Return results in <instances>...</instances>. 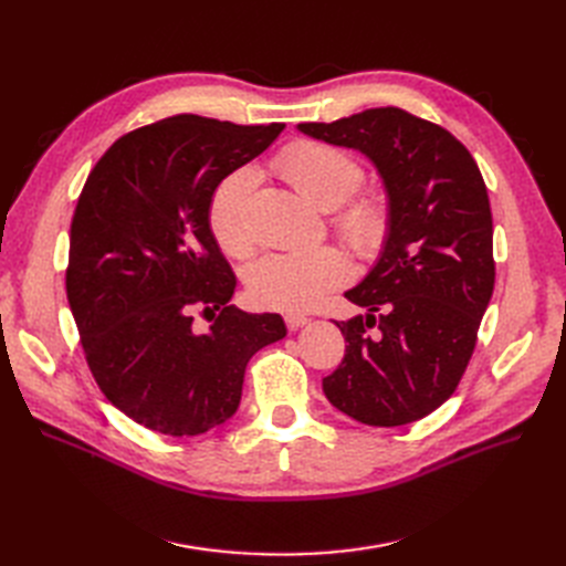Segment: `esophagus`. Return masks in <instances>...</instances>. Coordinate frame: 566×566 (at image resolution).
<instances>
[{
  "label": "esophagus",
  "instance_id": "1",
  "mask_svg": "<svg viewBox=\"0 0 566 566\" xmlns=\"http://www.w3.org/2000/svg\"><path fill=\"white\" fill-rule=\"evenodd\" d=\"M306 323H310V318L302 316V314H287V316H285L287 331H300V328H304Z\"/></svg>",
  "mask_w": 566,
  "mask_h": 566
}]
</instances>
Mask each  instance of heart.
Segmentation results:
<instances>
[{
	"label": "heart",
	"instance_id": "obj_1",
	"mask_svg": "<svg viewBox=\"0 0 566 566\" xmlns=\"http://www.w3.org/2000/svg\"><path fill=\"white\" fill-rule=\"evenodd\" d=\"M279 167L283 177L318 208H337L335 227L364 256L378 252L389 233V208L380 193L352 196L364 179L361 167L345 150L321 142L287 146ZM260 181L254 167H238L221 179L210 200V229L221 250L245 256L256 243L252 193ZM352 276L349 256L335 245L302 252H271L248 269V295L256 306L276 312H306Z\"/></svg>",
	"mask_w": 566,
	"mask_h": 566
}]
</instances>
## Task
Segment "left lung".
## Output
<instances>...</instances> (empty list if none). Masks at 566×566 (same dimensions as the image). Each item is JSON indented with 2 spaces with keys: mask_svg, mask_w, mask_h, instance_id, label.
I'll return each mask as SVG.
<instances>
[{
  "mask_svg": "<svg viewBox=\"0 0 566 566\" xmlns=\"http://www.w3.org/2000/svg\"><path fill=\"white\" fill-rule=\"evenodd\" d=\"M312 139L361 150L382 179L389 233L335 321L347 349L323 378L328 401L373 427L430 416L455 391L493 295V219L482 172L451 132L401 108L304 123Z\"/></svg>",
  "mask_w": 566,
  "mask_h": 566,
  "instance_id": "left-lung-1",
  "label": "left lung"
}]
</instances>
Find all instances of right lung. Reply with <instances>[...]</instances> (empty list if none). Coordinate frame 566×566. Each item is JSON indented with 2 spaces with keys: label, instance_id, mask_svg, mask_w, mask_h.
Instances as JSON below:
<instances>
[{
  "label": "right lung",
  "instance_id": "add662e5",
  "mask_svg": "<svg viewBox=\"0 0 566 566\" xmlns=\"http://www.w3.org/2000/svg\"><path fill=\"white\" fill-rule=\"evenodd\" d=\"M283 127L165 117L119 136L82 188L67 304L98 389L153 432L198 437L224 424L250 358L287 333L279 314L229 304L235 276L208 217L217 184ZM196 311L208 332L195 328Z\"/></svg>",
  "mask_w": 566,
  "mask_h": 566
}]
</instances>
